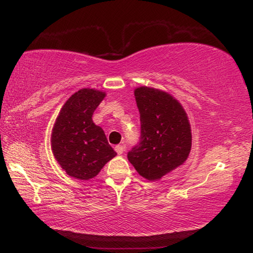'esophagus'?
I'll use <instances>...</instances> for the list:
<instances>
[{"instance_id":"34e87169","label":"esophagus","mask_w":253,"mask_h":253,"mask_svg":"<svg viewBox=\"0 0 253 253\" xmlns=\"http://www.w3.org/2000/svg\"><path fill=\"white\" fill-rule=\"evenodd\" d=\"M115 151L117 152L118 155H122L124 151H125V147H124L123 145H117V146H115Z\"/></svg>"}]
</instances>
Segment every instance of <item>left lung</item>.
Instances as JSON below:
<instances>
[{
  "label": "left lung",
  "instance_id": "left-lung-1",
  "mask_svg": "<svg viewBox=\"0 0 253 253\" xmlns=\"http://www.w3.org/2000/svg\"><path fill=\"white\" fill-rule=\"evenodd\" d=\"M135 98L140 137L127 158L139 175L155 181L186 161L192 145L190 123L183 107L169 93L139 87Z\"/></svg>",
  "mask_w": 253,
  "mask_h": 253
}]
</instances>
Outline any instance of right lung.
Wrapping results in <instances>:
<instances>
[{
	"label": "right lung",
	"instance_id": "add662e5",
	"mask_svg": "<svg viewBox=\"0 0 253 253\" xmlns=\"http://www.w3.org/2000/svg\"><path fill=\"white\" fill-rule=\"evenodd\" d=\"M106 93L81 89L63 105L55 121L51 145L55 160L68 175L89 179L117 155L102 128L92 122L93 111Z\"/></svg>",
	"mask_w": 253,
	"mask_h": 253
}]
</instances>
